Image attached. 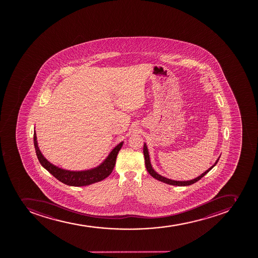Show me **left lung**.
<instances>
[{"instance_id": "1", "label": "left lung", "mask_w": 258, "mask_h": 258, "mask_svg": "<svg viewBox=\"0 0 258 258\" xmlns=\"http://www.w3.org/2000/svg\"><path fill=\"white\" fill-rule=\"evenodd\" d=\"M144 154L147 171H148V173L150 174L151 176H153V178H155L157 180L162 181V182L167 183L168 185H178V186H185V185H192V184L196 183V181L201 180V178L205 176L213 167H215L219 159V158H218L216 162H215V164L213 165L212 167H210V169H208L207 171H205L203 174H201V176H198V177L196 178V179H193V180H187V181H177V180H170V179H167V178L164 177V176H160L159 174L157 173V172L153 170V167L151 166L150 160H149V154H148L146 144H144Z\"/></svg>"}]
</instances>
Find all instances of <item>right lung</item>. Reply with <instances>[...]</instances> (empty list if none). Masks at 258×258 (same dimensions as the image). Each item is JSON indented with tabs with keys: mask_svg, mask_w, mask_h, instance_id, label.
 <instances>
[{
	"mask_svg": "<svg viewBox=\"0 0 258 258\" xmlns=\"http://www.w3.org/2000/svg\"><path fill=\"white\" fill-rule=\"evenodd\" d=\"M34 144L37 158L42 166L49 173L52 174L55 178H57V180L66 185H72V186H84V185L98 182L110 176L115 165L117 155L120 150L121 147L123 146V142H121L120 144H118L111 151V153L109 154L108 158L105 160V162H103L102 164L100 165L96 168L84 171H67L51 164L50 162H48V160H46V158L42 155L41 152L39 151L35 131L34 132Z\"/></svg>",
	"mask_w": 258,
	"mask_h": 258,
	"instance_id": "right-lung-1",
	"label": "right lung"
}]
</instances>
